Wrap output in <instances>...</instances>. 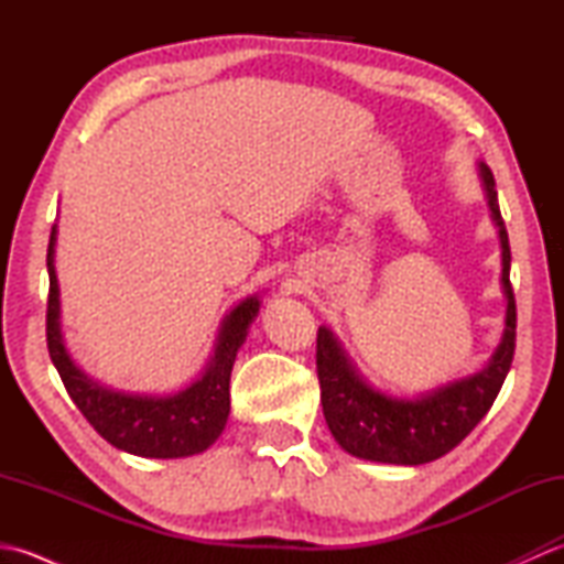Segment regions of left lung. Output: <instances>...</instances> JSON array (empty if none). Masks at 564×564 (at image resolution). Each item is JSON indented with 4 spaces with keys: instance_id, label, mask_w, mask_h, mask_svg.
<instances>
[{
    "instance_id": "obj_1",
    "label": "left lung",
    "mask_w": 564,
    "mask_h": 564,
    "mask_svg": "<svg viewBox=\"0 0 564 564\" xmlns=\"http://www.w3.org/2000/svg\"><path fill=\"white\" fill-rule=\"evenodd\" d=\"M492 223L501 245V291L507 297L505 334L492 358L475 373L414 398L378 390L358 373L329 327L317 329V378L322 412L339 446L370 463L422 465L453 451L489 412L513 361L517 346V303L509 283L511 249L499 213L495 176L477 162Z\"/></svg>"
}]
</instances>
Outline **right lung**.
Instances as JSON below:
<instances>
[{"instance_id": "obj_1", "label": "right lung", "mask_w": 564, "mask_h": 564, "mask_svg": "<svg viewBox=\"0 0 564 564\" xmlns=\"http://www.w3.org/2000/svg\"><path fill=\"white\" fill-rule=\"evenodd\" d=\"M57 225L47 245L45 334L53 366L63 378L67 394L99 434L126 453L140 458H186L210 448L230 414V373L239 346L257 319L261 295H249L227 313L218 327L213 354L200 376L172 394H140L101 386L72 361L59 327V285L55 275Z\"/></svg>"}]
</instances>
